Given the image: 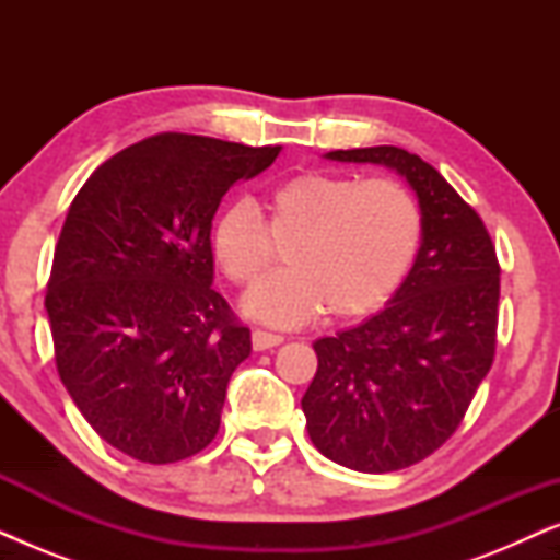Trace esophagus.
<instances>
[{
	"label": "esophagus",
	"instance_id": "obj_1",
	"mask_svg": "<svg viewBox=\"0 0 560 560\" xmlns=\"http://www.w3.org/2000/svg\"><path fill=\"white\" fill-rule=\"evenodd\" d=\"M282 341H285V339H282L280 334L262 331V328H255V331H252V347H255V351H265V349L280 347Z\"/></svg>",
	"mask_w": 560,
	"mask_h": 560
}]
</instances>
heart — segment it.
Instances as JSON below:
<instances>
[{
	"label": "heart",
	"mask_w": 560,
	"mask_h": 560,
	"mask_svg": "<svg viewBox=\"0 0 560 560\" xmlns=\"http://www.w3.org/2000/svg\"><path fill=\"white\" fill-rule=\"evenodd\" d=\"M423 217L397 180L305 171L265 196V219L247 201L213 221V259L234 285L270 270L278 248L290 267L252 288L247 316L272 326H301L328 311L336 320L377 313L412 270Z\"/></svg>",
	"instance_id": "1"
}]
</instances>
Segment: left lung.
Instances as JSON below:
<instances>
[{
    "mask_svg": "<svg viewBox=\"0 0 560 560\" xmlns=\"http://www.w3.org/2000/svg\"><path fill=\"white\" fill-rule=\"evenodd\" d=\"M326 158L393 167L423 217L402 288L377 316L313 343L318 370L301 400L320 454L387 474L431 456L469 410L494 362L500 262L479 213L425 160L393 144Z\"/></svg>",
    "mask_w": 560,
    "mask_h": 560,
    "instance_id": "1",
    "label": "left lung"
}]
</instances>
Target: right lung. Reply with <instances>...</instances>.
Instances as JSON below:
<instances>
[{
  "instance_id": "add662e5",
  "label": "right lung",
  "mask_w": 560,
  "mask_h": 560,
  "mask_svg": "<svg viewBox=\"0 0 560 560\" xmlns=\"http://www.w3.org/2000/svg\"><path fill=\"white\" fill-rule=\"evenodd\" d=\"M278 152L163 132L98 165L68 209L45 293L56 366L89 425L137 462L217 439L252 336L211 288V219Z\"/></svg>"
}]
</instances>
